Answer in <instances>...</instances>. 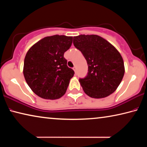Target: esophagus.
Segmentation results:
<instances>
[{"label": "esophagus", "instance_id": "obj_1", "mask_svg": "<svg viewBox=\"0 0 147 147\" xmlns=\"http://www.w3.org/2000/svg\"><path fill=\"white\" fill-rule=\"evenodd\" d=\"M73 70L74 71V73H75V74H76V72H77V69L76 67H73Z\"/></svg>", "mask_w": 147, "mask_h": 147}]
</instances>
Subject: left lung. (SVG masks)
Here are the masks:
<instances>
[{"instance_id":"8db88e82","label":"left lung","mask_w":147,"mask_h":147,"mask_svg":"<svg viewBox=\"0 0 147 147\" xmlns=\"http://www.w3.org/2000/svg\"><path fill=\"white\" fill-rule=\"evenodd\" d=\"M73 44L88 63V75L79 80L85 93L94 98H105L112 94L121 84L125 71L119 52L97 35L74 36Z\"/></svg>"}]
</instances>
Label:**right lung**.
I'll return each instance as SVG.
<instances>
[{"mask_svg":"<svg viewBox=\"0 0 147 147\" xmlns=\"http://www.w3.org/2000/svg\"><path fill=\"white\" fill-rule=\"evenodd\" d=\"M72 43V36L54 35L41 39L27 52L23 74L32 91L39 97L55 100L65 93L74 72L67 65L63 54Z\"/></svg>","mask_w":147,"mask_h":147,"instance_id":"1","label":"right lung"}]
</instances>
